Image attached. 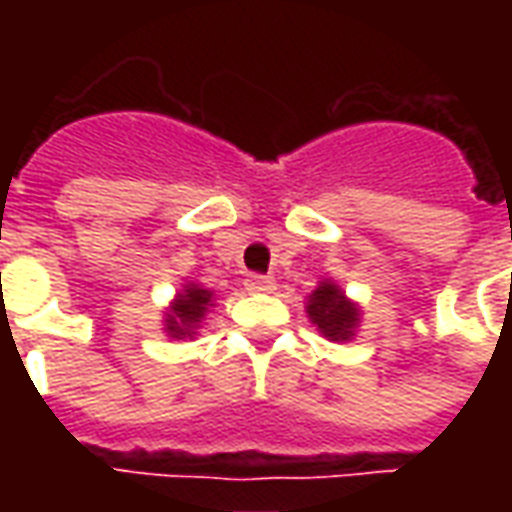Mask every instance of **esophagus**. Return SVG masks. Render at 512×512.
Returning <instances> with one entry per match:
<instances>
[{
	"label": "esophagus",
	"mask_w": 512,
	"mask_h": 512,
	"mask_svg": "<svg viewBox=\"0 0 512 512\" xmlns=\"http://www.w3.org/2000/svg\"><path fill=\"white\" fill-rule=\"evenodd\" d=\"M246 290H252V293H271L274 290V279L263 277V274H249L246 277Z\"/></svg>",
	"instance_id": "1"
}]
</instances>
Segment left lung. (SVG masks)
<instances>
[{"label":"left lung","mask_w":512,"mask_h":512,"mask_svg":"<svg viewBox=\"0 0 512 512\" xmlns=\"http://www.w3.org/2000/svg\"><path fill=\"white\" fill-rule=\"evenodd\" d=\"M307 315L323 337L337 340V343L351 340L359 326V307L334 282H321L312 290L310 301H307Z\"/></svg>","instance_id":"obj_1"}]
</instances>
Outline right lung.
<instances>
[{"mask_svg":"<svg viewBox=\"0 0 512 512\" xmlns=\"http://www.w3.org/2000/svg\"><path fill=\"white\" fill-rule=\"evenodd\" d=\"M213 307V293L205 290L202 285H183V293L175 296V301L169 304L167 318H164V332L175 340H186L194 337L200 323L205 321V315Z\"/></svg>","mask_w":512,"mask_h":512,"instance_id":"obj_1","label":"right lung"}]
</instances>
